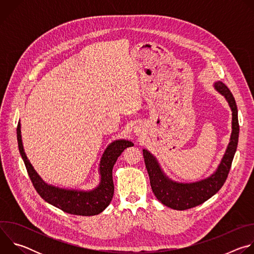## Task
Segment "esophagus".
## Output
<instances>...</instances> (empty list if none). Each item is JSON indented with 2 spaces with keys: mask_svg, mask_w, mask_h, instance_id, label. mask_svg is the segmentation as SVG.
I'll return each mask as SVG.
<instances>
[{
  "mask_svg": "<svg viewBox=\"0 0 254 254\" xmlns=\"http://www.w3.org/2000/svg\"><path fill=\"white\" fill-rule=\"evenodd\" d=\"M135 131H136V132H138V130H137V129H136V130H135Z\"/></svg>",
  "mask_w": 254,
  "mask_h": 254,
  "instance_id": "1",
  "label": "esophagus"
}]
</instances>
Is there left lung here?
Returning <instances> with one entry per match:
<instances>
[{
	"label": "left lung",
	"instance_id": "left-lung-1",
	"mask_svg": "<svg viewBox=\"0 0 254 254\" xmlns=\"http://www.w3.org/2000/svg\"><path fill=\"white\" fill-rule=\"evenodd\" d=\"M213 87L226 99L232 112V130L229 143L218 167L213 174L196 182H177L167 176L158 159L150 151L142 149L144 164L149 173L151 187L155 196L164 205L175 210H186L196 207L218 192L227 179L237 149L239 125L235 99L229 88L222 81L214 82Z\"/></svg>",
	"mask_w": 254,
	"mask_h": 254
}]
</instances>
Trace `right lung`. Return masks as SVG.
<instances>
[{
  "label": "right lung",
  "instance_id": "right-lung-1",
  "mask_svg": "<svg viewBox=\"0 0 254 254\" xmlns=\"http://www.w3.org/2000/svg\"><path fill=\"white\" fill-rule=\"evenodd\" d=\"M17 139L20 155L25 163L33 186L38 194L47 203L66 213L82 216L97 215L110 205L115 192L113 181L114 166L121 154L127 148L133 146L130 140L125 138L116 139L108 144L100 158L98 165V185L91 190H79L60 188L47 184L45 181H43L26 156L22 141L20 122L17 127Z\"/></svg>",
  "mask_w": 254,
  "mask_h": 254
}]
</instances>
